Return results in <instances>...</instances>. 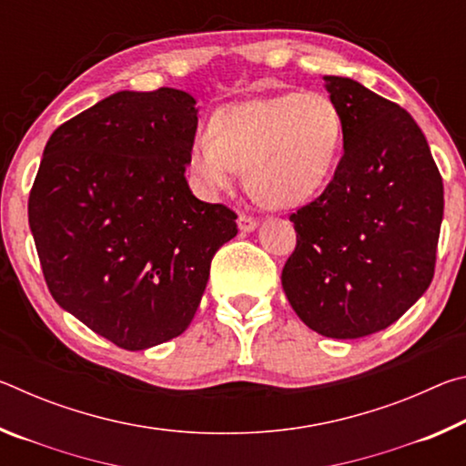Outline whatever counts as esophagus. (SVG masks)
<instances>
[{"instance_id": "obj_1", "label": "esophagus", "mask_w": 466, "mask_h": 466, "mask_svg": "<svg viewBox=\"0 0 466 466\" xmlns=\"http://www.w3.org/2000/svg\"><path fill=\"white\" fill-rule=\"evenodd\" d=\"M257 219L252 218V216H248V214H240L238 216V228H240V232H252L257 228Z\"/></svg>"}]
</instances>
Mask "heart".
Returning a JSON list of instances; mask_svg holds the SVG:
<instances>
[{
  "label": "heart",
  "instance_id": "heart-1",
  "mask_svg": "<svg viewBox=\"0 0 466 466\" xmlns=\"http://www.w3.org/2000/svg\"><path fill=\"white\" fill-rule=\"evenodd\" d=\"M341 116L319 92H286L232 102L197 136L188 170L208 188H226L244 170L250 195L267 208H294L325 185L333 168Z\"/></svg>",
  "mask_w": 466,
  "mask_h": 466
}]
</instances>
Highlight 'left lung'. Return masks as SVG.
Wrapping results in <instances>:
<instances>
[{
	"label": "left lung",
	"mask_w": 466,
	"mask_h": 466,
	"mask_svg": "<svg viewBox=\"0 0 466 466\" xmlns=\"http://www.w3.org/2000/svg\"><path fill=\"white\" fill-rule=\"evenodd\" d=\"M343 156L317 199L289 214L281 286L304 325L358 339L399 320L430 288L444 185L420 125L394 102L325 76Z\"/></svg>",
	"instance_id": "8db88e82"
}]
</instances>
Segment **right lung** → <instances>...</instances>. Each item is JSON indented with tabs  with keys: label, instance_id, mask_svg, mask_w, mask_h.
Returning a JSON list of instances; mask_svg holds the SVG:
<instances>
[{
	"label": "right lung",
	"instance_id": "1",
	"mask_svg": "<svg viewBox=\"0 0 466 466\" xmlns=\"http://www.w3.org/2000/svg\"><path fill=\"white\" fill-rule=\"evenodd\" d=\"M195 131L191 94L116 92L53 131L30 188L51 296L121 350L183 333L211 258L238 234L230 208L187 185Z\"/></svg>",
	"mask_w": 466,
	"mask_h": 466
}]
</instances>
